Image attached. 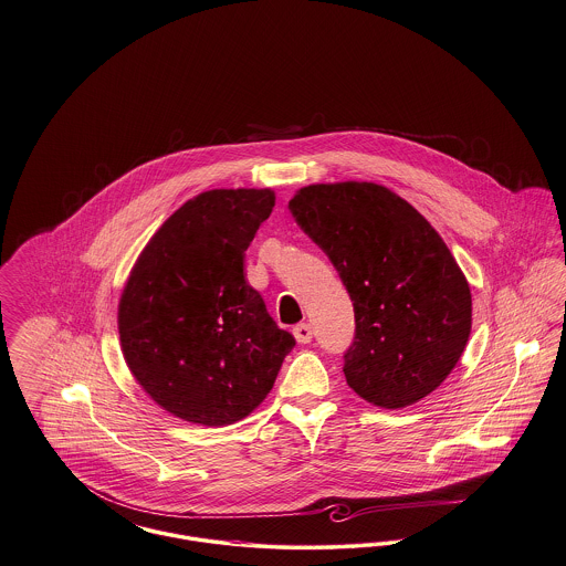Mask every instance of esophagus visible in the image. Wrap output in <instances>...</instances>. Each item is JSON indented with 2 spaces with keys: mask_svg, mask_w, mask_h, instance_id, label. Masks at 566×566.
<instances>
[{
  "mask_svg": "<svg viewBox=\"0 0 566 566\" xmlns=\"http://www.w3.org/2000/svg\"><path fill=\"white\" fill-rule=\"evenodd\" d=\"M293 335H295V339L298 344H310L312 337H314V331H312L310 324L301 323L296 324L295 328H293Z\"/></svg>",
  "mask_w": 566,
  "mask_h": 566,
  "instance_id": "esophagus-1",
  "label": "esophagus"
}]
</instances>
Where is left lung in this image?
Here are the masks:
<instances>
[{
    "label": "left lung",
    "instance_id": "8db88e82",
    "mask_svg": "<svg viewBox=\"0 0 566 566\" xmlns=\"http://www.w3.org/2000/svg\"><path fill=\"white\" fill-rule=\"evenodd\" d=\"M354 305L344 354L352 390L403 409L452 374L471 335V289L431 222L376 182L310 185L289 201Z\"/></svg>",
    "mask_w": 566,
    "mask_h": 566
}]
</instances>
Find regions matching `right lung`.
I'll return each mask as SVG.
<instances>
[{
  "label": "right lung",
  "instance_id": "right-lung-1",
  "mask_svg": "<svg viewBox=\"0 0 566 566\" xmlns=\"http://www.w3.org/2000/svg\"><path fill=\"white\" fill-rule=\"evenodd\" d=\"M273 206L271 189L192 197L146 243L123 289L125 363L155 403L190 424L250 416L295 346L243 275V252Z\"/></svg>",
  "mask_w": 566,
  "mask_h": 566
}]
</instances>
